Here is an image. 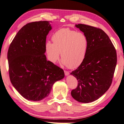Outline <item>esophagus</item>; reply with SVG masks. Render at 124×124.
Listing matches in <instances>:
<instances>
[{
  "instance_id": "34e87169",
  "label": "esophagus",
  "mask_w": 124,
  "mask_h": 124,
  "mask_svg": "<svg viewBox=\"0 0 124 124\" xmlns=\"http://www.w3.org/2000/svg\"><path fill=\"white\" fill-rule=\"evenodd\" d=\"M64 73H65V75H69V74H70L69 72L67 71V70H64Z\"/></svg>"
}]
</instances>
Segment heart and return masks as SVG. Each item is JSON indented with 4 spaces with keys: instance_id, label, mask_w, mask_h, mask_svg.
<instances>
[{
    "instance_id": "obj_1",
    "label": "heart",
    "mask_w": 124,
    "mask_h": 124,
    "mask_svg": "<svg viewBox=\"0 0 124 124\" xmlns=\"http://www.w3.org/2000/svg\"><path fill=\"white\" fill-rule=\"evenodd\" d=\"M53 43H45V49L48 59L54 63L59 59L60 52L63 65L70 69H75L82 64L86 55L88 40L84 33L69 28H62L52 36Z\"/></svg>"
}]
</instances>
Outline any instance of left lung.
Masks as SVG:
<instances>
[{"label":"left lung","instance_id":"left-lung-1","mask_svg":"<svg viewBox=\"0 0 124 124\" xmlns=\"http://www.w3.org/2000/svg\"><path fill=\"white\" fill-rule=\"evenodd\" d=\"M75 27L86 35L88 46L85 60L70 73L78 81L71 95L79 102H92L102 96L111 85L117 65V53L103 30L83 24Z\"/></svg>","mask_w":124,"mask_h":124}]
</instances>
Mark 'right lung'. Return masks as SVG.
Returning a JSON list of instances; mask_svg holds the SVG:
<instances>
[{
  "label": "right lung",
  "mask_w": 124,
  "mask_h": 124,
  "mask_svg": "<svg viewBox=\"0 0 124 124\" xmlns=\"http://www.w3.org/2000/svg\"><path fill=\"white\" fill-rule=\"evenodd\" d=\"M52 29L49 21L26 24L13 39L7 59L12 84L28 100L47 97L55 82L64 78V70L47 61L44 54L46 38Z\"/></svg>",
  "instance_id": "add662e5"
}]
</instances>
